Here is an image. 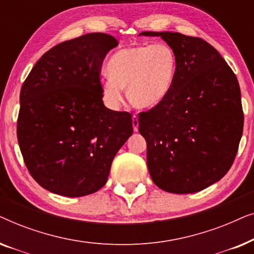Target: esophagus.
Here are the masks:
<instances>
[{"mask_svg": "<svg viewBox=\"0 0 254 254\" xmlns=\"http://www.w3.org/2000/svg\"><path fill=\"white\" fill-rule=\"evenodd\" d=\"M131 125H133L134 131H137L138 130V119L136 116H133V118H131Z\"/></svg>", "mask_w": 254, "mask_h": 254, "instance_id": "1", "label": "esophagus"}]
</instances>
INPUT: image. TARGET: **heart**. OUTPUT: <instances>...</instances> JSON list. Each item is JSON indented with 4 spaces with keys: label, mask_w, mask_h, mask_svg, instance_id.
I'll list each match as a JSON object with an SVG mask.
<instances>
[{
    "label": "heart",
    "mask_w": 254,
    "mask_h": 254,
    "mask_svg": "<svg viewBox=\"0 0 254 254\" xmlns=\"http://www.w3.org/2000/svg\"><path fill=\"white\" fill-rule=\"evenodd\" d=\"M107 75L100 79V91L110 109L124 102V89L136 109H152L171 91L177 71L176 53L169 45L126 47L116 52L107 62Z\"/></svg>",
    "instance_id": "heart-1"
}]
</instances>
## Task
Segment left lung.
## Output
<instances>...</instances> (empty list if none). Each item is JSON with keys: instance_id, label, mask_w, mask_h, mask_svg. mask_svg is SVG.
I'll return each instance as SVG.
<instances>
[{"instance_id": "left-lung-1", "label": "left lung", "mask_w": 254, "mask_h": 254, "mask_svg": "<svg viewBox=\"0 0 254 254\" xmlns=\"http://www.w3.org/2000/svg\"><path fill=\"white\" fill-rule=\"evenodd\" d=\"M140 36L161 37L177 57L169 96L138 118L149 173L166 192H199L223 178L237 154L244 125L237 77L200 38L150 31Z\"/></svg>"}]
</instances>
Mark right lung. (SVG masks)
Masks as SVG:
<instances>
[{
	"label": "right lung",
	"mask_w": 254,
	"mask_h": 254,
	"mask_svg": "<svg viewBox=\"0 0 254 254\" xmlns=\"http://www.w3.org/2000/svg\"><path fill=\"white\" fill-rule=\"evenodd\" d=\"M118 45L106 33L64 41L41 57L20 90L17 137L45 190L77 197L102 189L114 156L133 134L131 116L104 105L99 72Z\"/></svg>",
	"instance_id": "1"
}]
</instances>
